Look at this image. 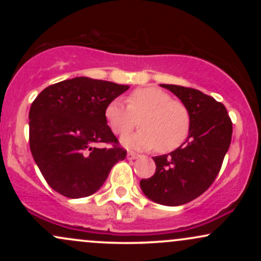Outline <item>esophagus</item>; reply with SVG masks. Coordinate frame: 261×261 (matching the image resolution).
Returning a JSON list of instances; mask_svg holds the SVG:
<instances>
[{
	"label": "esophagus",
	"mask_w": 261,
	"mask_h": 261,
	"mask_svg": "<svg viewBox=\"0 0 261 261\" xmlns=\"http://www.w3.org/2000/svg\"><path fill=\"white\" fill-rule=\"evenodd\" d=\"M126 157H127L128 161H133V160H137V158L140 157V154L135 153V152H127Z\"/></svg>",
	"instance_id": "1"
}]
</instances>
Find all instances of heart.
Returning a JSON list of instances; mask_svg holds the SVG:
<instances>
[{
	"instance_id": "heart-1",
	"label": "heart",
	"mask_w": 261,
	"mask_h": 261,
	"mask_svg": "<svg viewBox=\"0 0 261 261\" xmlns=\"http://www.w3.org/2000/svg\"><path fill=\"white\" fill-rule=\"evenodd\" d=\"M126 104L114 99L107 104L104 118L110 130L124 136L139 120L141 130L125 137L122 146L130 149L172 152L184 143L190 131V114L184 103L172 99L155 87L137 88L126 97Z\"/></svg>"
}]
</instances>
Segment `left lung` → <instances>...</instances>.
<instances>
[{
  "instance_id": "1",
  "label": "left lung",
  "mask_w": 261,
  "mask_h": 261,
  "mask_svg": "<svg viewBox=\"0 0 261 261\" xmlns=\"http://www.w3.org/2000/svg\"><path fill=\"white\" fill-rule=\"evenodd\" d=\"M176 95L190 114V131L180 147L155 155V173L140 181L152 201L184 205L210 188L220 172L232 139V121L222 103L194 88L161 85Z\"/></svg>"
}]
</instances>
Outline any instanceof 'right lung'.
Listing matches in <instances>:
<instances>
[{
	"label": "right lung",
	"mask_w": 261,
	"mask_h": 261,
	"mask_svg": "<svg viewBox=\"0 0 261 261\" xmlns=\"http://www.w3.org/2000/svg\"><path fill=\"white\" fill-rule=\"evenodd\" d=\"M130 88L74 77L46 87L29 110V143L47 184L59 194L80 199L94 194L126 151L108 126L107 104ZM110 143L112 148H97Z\"/></svg>",
	"instance_id": "right-lung-1"
}]
</instances>
